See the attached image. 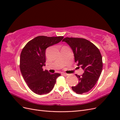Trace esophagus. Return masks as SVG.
I'll use <instances>...</instances> for the list:
<instances>
[{
  "instance_id": "34e87169",
  "label": "esophagus",
  "mask_w": 120,
  "mask_h": 120,
  "mask_svg": "<svg viewBox=\"0 0 120 120\" xmlns=\"http://www.w3.org/2000/svg\"><path fill=\"white\" fill-rule=\"evenodd\" d=\"M61 75H62L64 76H68V74L65 73V72H62V74H61Z\"/></svg>"
}]
</instances>
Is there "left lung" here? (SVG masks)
I'll return each mask as SVG.
<instances>
[{
  "mask_svg": "<svg viewBox=\"0 0 120 120\" xmlns=\"http://www.w3.org/2000/svg\"><path fill=\"white\" fill-rule=\"evenodd\" d=\"M63 41L70 46L75 62L84 70L81 75L75 74L79 83L72 86V90L78 94L89 92L96 84L102 71V56L99 49L92 42L82 38L67 37Z\"/></svg>",
  "mask_w": 120,
  "mask_h": 120,
  "instance_id": "obj_1",
  "label": "left lung"
}]
</instances>
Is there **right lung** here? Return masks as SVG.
<instances>
[{"mask_svg":"<svg viewBox=\"0 0 120 120\" xmlns=\"http://www.w3.org/2000/svg\"><path fill=\"white\" fill-rule=\"evenodd\" d=\"M64 37L38 36L28 41L21 51L20 69L24 81L34 93L43 95L49 93L53 88L59 73L50 74L43 71L45 66V49L59 43Z\"/></svg>","mask_w":120,"mask_h":120,"instance_id":"1","label":"right lung"}]
</instances>
